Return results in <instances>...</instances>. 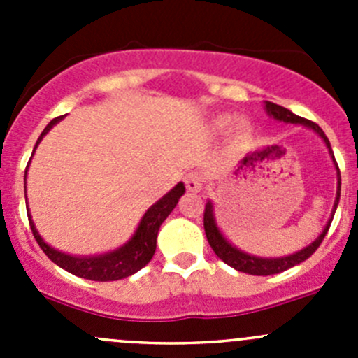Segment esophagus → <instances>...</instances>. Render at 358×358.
<instances>
[{"label": "esophagus", "instance_id": "34e87169", "mask_svg": "<svg viewBox=\"0 0 358 358\" xmlns=\"http://www.w3.org/2000/svg\"><path fill=\"white\" fill-rule=\"evenodd\" d=\"M185 187L189 192H201L202 190V178L199 173L192 171V173H187L185 176Z\"/></svg>", "mask_w": 358, "mask_h": 358}]
</instances>
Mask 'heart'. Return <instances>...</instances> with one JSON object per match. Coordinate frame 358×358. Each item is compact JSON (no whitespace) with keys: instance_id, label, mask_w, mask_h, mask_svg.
<instances>
[{"instance_id":"b5f03b06","label":"heart","mask_w":358,"mask_h":358,"mask_svg":"<svg viewBox=\"0 0 358 358\" xmlns=\"http://www.w3.org/2000/svg\"><path fill=\"white\" fill-rule=\"evenodd\" d=\"M208 128L209 133H213V135H222V133L230 129L234 142L237 143L244 142V140L251 135V124H249L248 119H237V121L234 122V117L229 114L215 115V117L209 121Z\"/></svg>"}]
</instances>
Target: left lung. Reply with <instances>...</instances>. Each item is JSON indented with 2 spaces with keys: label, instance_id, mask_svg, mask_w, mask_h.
<instances>
[{
  "label": "left lung",
  "instance_id": "8db88e82",
  "mask_svg": "<svg viewBox=\"0 0 358 358\" xmlns=\"http://www.w3.org/2000/svg\"><path fill=\"white\" fill-rule=\"evenodd\" d=\"M265 110H266V114H268L270 117L275 119V121L287 122V124H301V126H305V128L315 131L317 135L324 140V143H326L327 150H329V156H331V159H333V164L336 168L338 189H336V199H334L333 211H331V218L327 220L326 227H324L322 232L319 234V237H317L315 241H312L308 246L299 249V251L292 252V255H287V256H279V258H265V256L249 255V252L243 251V249L234 246V244L230 243L225 236H223V232L220 230L218 223H216L215 206H213V202L211 201L206 202L204 232H206V237H208L209 246L213 248L215 255L218 256L220 259H223L227 265H230L232 268L239 270V272L249 273V275H273V273H280V272H284V270L291 268V266H294V265H299L301 262L308 259L310 256L317 251V248L320 246V243L324 241V237H326L327 230H329V227H331V222H333V218H334L336 208H338L339 194H341V175H339L338 162H336V159H334V154H333V149H331L329 140H327L326 133L320 129V126L315 124V122L308 121V119L299 117V115L292 114L289 109H286V107H282V106H277V103H273V102H265Z\"/></svg>",
  "mask_w": 358,
  "mask_h": 358
}]
</instances>
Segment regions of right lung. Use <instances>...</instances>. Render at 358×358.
<instances>
[{"label": "right lung", "mask_w": 358, "mask_h": 358, "mask_svg": "<svg viewBox=\"0 0 358 358\" xmlns=\"http://www.w3.org/2000/svg\"><path fill=\"white\" fill-rule=\"evenodd\" d=\"M64 119V115L60 117L52 119L48 122L43 133L39 135L38 142H36L34 150H32V156H34L36 149H38L39 142L43 140V136ZM31 156V159H32ZM31 164V161H29ZM27 164V169H29ZM27 169H25L24 176V189H25V178H27ZM27 192V190H24ZM185 194V185L182 182L176 183L171 190H169L166 196H162L156 204L150 206L145 211V215L140 220L138 227H136L135 234L122 244L121 248L114 249V251L106 252V255H96V256H74L67 255V252L59 251V249L52 248L48 243H45L41 236H39L38 229H36L34 222H32L31 211H29L27 204V216H29V225H31L32 234H34V239L38 241L39 248L43 249L46 256L52 259L55 265H59L60 268L67 270L72 275L83 277V279L88 280H99V282H109V280H119L126 279V277L133 275L138 270H142L147 263L152 259L154 252H156V243H157V232L159 227L162 225L166 218L169 216V213L175 209V206L178 204L180 197Z\"/></svg>", "instance_id": "add662e5"}]
</instances>
